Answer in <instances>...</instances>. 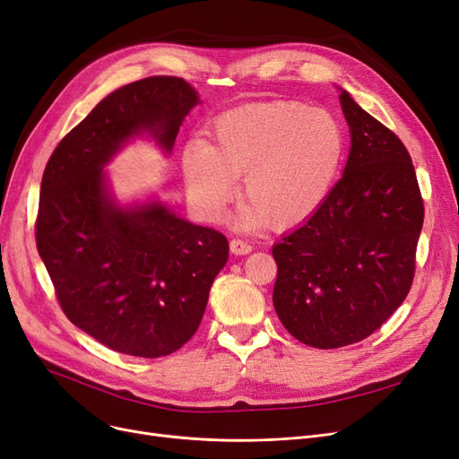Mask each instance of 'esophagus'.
Listing matches in <instances>:
<instances>
[{"mask_svg":"<svg viewBox=\"0 0 459 459\" xmlns=\"http://www.w3.org/2000/svg\"><path fill=\"white\" fill-rule=\"evenodd\" d=\"M251 244L240 240V238H234L230 240V251L234 253V255H247V253H251Z\"/></svg>","mask_w":459,"mask_h":459,"instance_id":"34e87169","label":"esophagus"}]
</instances>
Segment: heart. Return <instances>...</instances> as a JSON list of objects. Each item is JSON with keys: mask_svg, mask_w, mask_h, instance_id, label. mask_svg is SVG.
<instances>
[{"mask_svg": "<svg viewBox=\"0 0 459 459\" xmlns=\"http://www.w3.org/2000/svg\"><path fill=\"white\" fill-rule=\"evenodd\" d=\"M208 140L181 149V172L195 212L217 223L238 195L240 229H290L329 196L341 169L346 135L338 118L295 100L257 101L219 115Z\"/></svg>", "mask_w": 459, "mask_h": 459, "instance_id": "obj_1", "label": "heart"}]
</instances>
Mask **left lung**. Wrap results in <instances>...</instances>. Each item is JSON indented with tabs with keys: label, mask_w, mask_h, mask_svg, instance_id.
Wrapping results in <instances>:
<instances>
[{
	"label": "left lung",
	"mask_w": 459,
	"mask_h": 459,
	"mask_svg": "<svg viewBox=\"0 0 459 459\" xmlns=\"http://www.w3.org/2000/svg\"><path fill=\"white\" fill-rule=\"evenodd\" d=\"M351 147L344 176L273 247L274 308L299 342L342 348L370 336L409 295L423 200L409 151L342 91Z\"/></svg>",
	"instance_id": "left-lung-1"
}]
</instances>
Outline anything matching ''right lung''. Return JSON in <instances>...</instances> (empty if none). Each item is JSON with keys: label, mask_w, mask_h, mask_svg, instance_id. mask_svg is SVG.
I'll use <instances>...</instances> for the list:
<instances>
[{"label": "right lung", "mask_w": 459, "mask_h": 459, "mask_svg": "<svg viewBox=\"0 0 459 459\" xmlns=\"http://www.w3.org/2000/svg\"><path fill=\"white\" fill-rule=\"evenodd\" d=\"M198 92L155 75L106 96L50 155L36 219L38 251L67 319L135 358L174 353L196 333L229 240L160 202L121 208L104 166L132 135L172 151Z\"/></svg>", "instance_id": "add662e5"}]
</instances>
